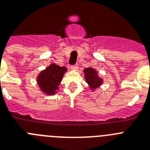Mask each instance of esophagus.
<instances>
[{
    "instance_id": "esophagus-1",
    "label": "esophagus",
    "mask_w": 150,
    "mask_h": 150,
    "mask_svg": "<svg viewBox=\"0 0 150 150\" xmlns=\"http://www.w3.org/2000/svg\"><path fill=\"white\" fill-rule=\"evenodd\" d=\"M78 68H79V66H78V64H75V65H72V66H71V69L72 70H76Z\"/></svg>"
}]
</instances>
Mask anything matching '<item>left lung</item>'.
<instances>
[{
	"mask_svg": "<svg viewBox=\"0 0 150 150\" xmlns=\"http://www.w3.org/2000/svg\"><path fill=\"white\" fill-rule=\"evenodd\" d=\"M85 80L90 85L91 89H95L101 85L103 83V79L99 78L97 75V72L94 69L92 68H87L84 69Z\"/></svg>",
	"mask_w": 150,
	"mask_h": 150,
	"instance_id": "1",
	"label": "left lung"
}]
</instances>
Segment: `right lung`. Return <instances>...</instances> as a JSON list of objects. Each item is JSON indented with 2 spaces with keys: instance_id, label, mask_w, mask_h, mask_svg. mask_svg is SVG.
I'll return each mask as SVG.
<instances>
[{
  "instance_id": "obj_1",
  "label": "right lung",
  "mask_w": 150,
  "mask_h": 150,
  "mask_svg": "<svg viewBox=\"0 0 150 150\" xmlns=\"http://www.w3.org/2000/svg\"><path fill=\"white\" fill-rule=\"evenodd\" d=\"M66 70L67 69L65 66L61 67L53 63L41 71L37 80L41 91L47 95L55 94Z\"/></svg>"
}]
</instances>
